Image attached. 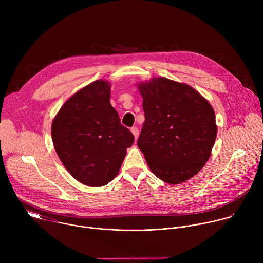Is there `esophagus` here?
<instances>
[{"label": "esophagus", "instance_id": "esophagus-1", "mask_svg": "<svg viewBox=\"0 0 263 263\" xmlns=\"http://www.w3.org/2000/svg\"><path fill=\"white\" fill-rule=\"evenodd\" d=\"M131 132L133 133L135 139H137V137H138V135H139V130H138V128H137V127H132V128H131Z\"/></svg>", "mask_w": 263, "mask_h": 263}]
</instances>
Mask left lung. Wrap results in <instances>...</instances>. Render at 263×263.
Wrapping results in <instances>:
<instances>
[{
  "label": "left lung",
  "instance_id": "8db88e82",
  "mask_svg": "<svg viewBox=\"0 0 263 263\" xmlns=\"http://www.w3.org/2000/svg\"><path fill=\"white\" fill-rule=\"evenodd\" d=\"M144 122L137 145L153 174L170 184L194 177L216 138L215 115L197 90L166 78L139 84Z\"/></svg>",
  "mask_w": 263,
  "mask_h": 263
}]
</instances>
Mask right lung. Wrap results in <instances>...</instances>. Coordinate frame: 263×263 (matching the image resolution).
I'll use <instances>...</instances> for the list:
<instances>
[{
    "label": "right lung",
    "instance_id": "obj_1",
    "mask_svg": "<svg viewBox=\"0 0 263 263\" xmlns=\"http://www.w3.org/2000/svg\"><path fill=\"white\" fill-rule=\"evenodd\" d=\"M56 153L68 173L88 186L114 179L134 142L110 104V85L97 80L69 98L52 124Z\"/></svg>",
    "mask_w": 263,
    "mask_h": 263
}]
</instances>
